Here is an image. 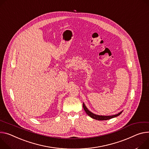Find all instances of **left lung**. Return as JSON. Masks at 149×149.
Wrapping results in <instances>:
<instances>
[{
  "label": "left lung",
  "instance_id": "8db88e82",
  "mask_svg": "<svg viewBox=\"0 0 149 149\" xmlns=\"http://www.w3.org/2000/svg\"><path fill=\"white\" fill-rule=\"evenodd\" d=\"M83 108L84 109L85 111V112H86V113L90 116L91 118L94 119H96V120H107V119H112L113 118H115V117H116L118 116H119L120 114H121V113L123 112V111L118 113V114H116V115H111V116H102V115H96L94 114L92 112H91L87 108V107L86 106V105L84 104V103H83Z\"/></svg>",
  "mask_w": 149,
  "mask_h": 149
}]
</instances>
